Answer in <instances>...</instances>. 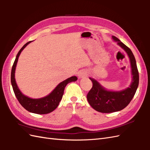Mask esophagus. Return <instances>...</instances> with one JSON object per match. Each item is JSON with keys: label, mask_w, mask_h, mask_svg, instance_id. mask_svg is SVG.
Masks as SVG:
<instances>
[{"label": "esophagus", "mask_w": 150, "mask_h": 150, "mask_svg": "<svg viewBox=\"0 0 150 150\" xmlns=\"http://www.w3.org/2000/svg\"><path fill=\"white\" fill-rule=\"evenodd\" d=\"M87 72L85 71H81L78 73V77L79 78H85L86 76H87Z\"/></svg>", "instance_id": "34e87169"}]
</instances>
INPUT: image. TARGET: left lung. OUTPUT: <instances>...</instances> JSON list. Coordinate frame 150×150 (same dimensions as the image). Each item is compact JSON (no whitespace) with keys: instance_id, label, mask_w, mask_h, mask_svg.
<instances>
[{"instance_id":"left-lung-1","label":"left lung","mask_w":150,"mask_h":150,"mask_svg":"<svg viewBox=\"0 0 150 150\" xmlns=\"http://www.w3.org/2000/svg\"><path fill=\"white\" fill-rule=\"evenodd\" d=\"M112 38L127 53L131 64L132 81L129 87L125 90L110 91L103 87L96 79L89 78L92 82V87L86 96V98L93 108L101 113L115 112L125 108L134 98L139 85V72L134 54L130 49L117 37L112 36Z\"/></svg>"}]
</instances>
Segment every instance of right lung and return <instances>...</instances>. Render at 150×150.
<instances>
[{"instance_id":"1","label":"right lung","mask_w":150,"mask_h":150,"mask_svg":"<svg viewBox=\"0 0 150 150\" xmlns=\"http://www.w3.org/2000/svg\"><path fill=\"white\" fill-rule=\"evenodd\" d=\"M31 42V41L26 43L18 51L17 55L16 56L15 60L14 63H13L11 69V85L16 98H17L18 101L21 103V105L25 110H27L29 112H32L37 114H49V113H51L53 110H54L58 107L59 102H60L61 99H62L63 95H64V89L66 85L70 82L76 81L78 79V78L76 76H72V77L65 79L64 81L59 83L57 86L53 90L52 92L50 93L48 96L42 98L32 99L23 94L21 91H20L17 85H16L15 78V72L16 64H17L20 54H21L22 50Z\"/></svg>"}]
</instances>
